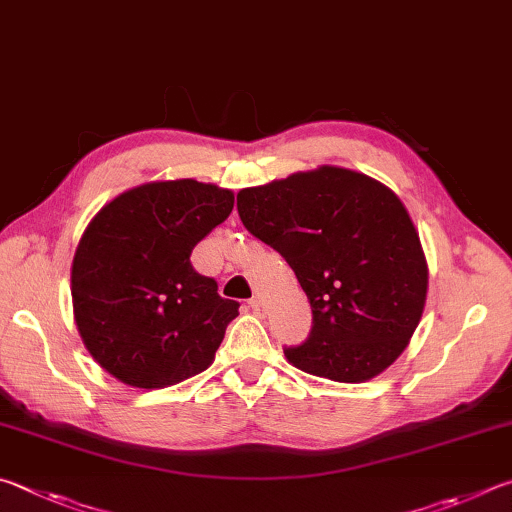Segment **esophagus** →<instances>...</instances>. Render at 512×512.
Here are the masks:
<instances>
[{
  "label": "esophagus",
  "mask_w": 512,
  "mask_h": 512,
  "mask_svg": "<svg viewBox=\"0 0 512 512\" xmlns=\"http://www.w3.org/2000/svg\"><path fill=\"white\" fill-rule=\"evenodd\" d=\"M249 308L254 310V315H261V310H263V299H261V297L249 299Z\"/></svg>",
  "instance_id": "34e87169"
}]
</instances>
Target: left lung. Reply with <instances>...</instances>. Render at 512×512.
Returning a JSON list of instances; mask_svg holds the SVG:
<instances>
[{"mask_svg": "<svg viewBox=\"0 0 512 512\" xmlns=\"http://www.w3.org/2000/svg\"><path fill=\"white\" fill-rule=\"evenodd\" d=\"M245 229L285 258L312 308V330L283 353L297 369L364 382L405 351L423 317L427 263L402 202L355 170L321 166L242 188Z\"/></svg>", "mask_w": 512, "mask_h": 512, "instance_id": "1", "label": "left lung"}]
</instances>
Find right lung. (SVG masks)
<instances>
[{"label":"right lung","mask_w":512,"mask_h":512,"mask_svg":"<svg viewBox=\"0 0 512 512\" xmlns=\"http://www.w3.org/2000/svg\"><path fill=\"white\" fill-rule=\"evenodd\" d=\"M231 209L227 188L175 179L132 188L89 222L71 299L87 351L116 380L159 389L213 362L240 303L195 272L191 251Z\"/></svg>","instance_id":"obj_1"}]
</instances>
